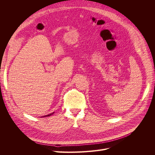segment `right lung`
Masks as SVG:
<instances>
[{"mask_svg":"<svg viewBox=\"0 0 155 155\" xmlns=\"http://www.w3.org/2000/svg\"><path fill=\"white\" fill-rule=\"evenodd\" d=\"M54 113V112H53V113H51V114H48V115H46V116H41V117H47V116H51V115H52Z\"/></svg>","mask_w":155,"mask_h":155,"instance_id":"1","label":"right lung"}]
</instances>
